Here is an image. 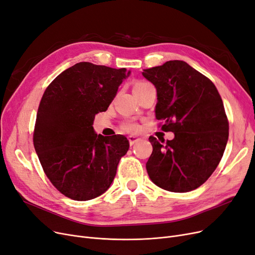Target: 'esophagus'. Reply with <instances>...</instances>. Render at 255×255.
<instances>
[{
  "instance_id": "1",
  "label": "esophagus",
  "mask_w": 255,
  "mask_h": 255,
  "mask_svg": "<svg viewBox=\"0 0 255 255\" xmlns=\"http://www.w3.org/2000/svg\"><path fill=\"white\" fill-rule=\"evenodd\" d=\"M128 139H129V142H130L131 146H133V145H135L136 142L140 141V138H139V137H137V136H132V135H130V136L128 137Z\"/></svg>"
}]
</instances>
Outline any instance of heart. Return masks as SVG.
<instances>
[{"mask_svg": "<svg viewBox=\"0 0 255 255\" xmlns=\"http://www.w3.org/2000/svg\"><path fill=\"white\" fill-rule=\"evenodd\" d=\"M148 84H150V83H148L146 81H137V82H135V84L133 86V91L139 90V88L145 87ZM122 128L126 131H129V132H135L138 130V125L133 121H127V122H125V123H123V125H122Z\"/></svg>", "mask_w": 255, "mask_h": 255, "instance_id": "obj_1", "label": "heart"}]
</instances>
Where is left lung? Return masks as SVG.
<instances>
[{"label": "left lung", "instance_id": "obj_1", "mask_svg": "<svg viewBox=\"0 0 255 255\" xmlns=\"http://www.w3.org/2000/svg\"><path fill=\"white\" fill-rule=\"evenodd\" d=\"M157 91L155 117L172 140L150 136L153 151L146 168L161 189L186 193L202 185L223 156L229 123L222 98L207 77L182 60L143 70Z\"/></svg>", "mask_w": 255, "mask_h": 255}]
</instances>
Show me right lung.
<instances>
[{"label":"right lung","mask_w":255,"mask_h":255,"mask_svg":"<svg viewBox=\"0 0 255 255\" xmlns=\"http://www.w3.org/2000/svg\"><path fill=\"white\" fill-rule=\"evenodd\" d=\"M130 74L91 62L66 69L46 88L33 132L43 172L65 197L91 200L108 190L129 140L122 134H96L93 123L106 112Z\"/></svg>","instance_id":"right-lung-1"}]
</instances>
